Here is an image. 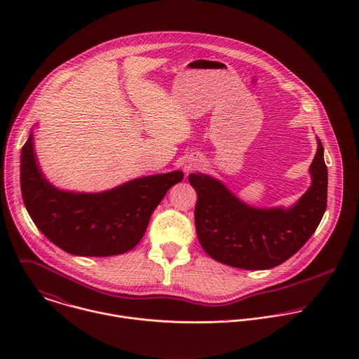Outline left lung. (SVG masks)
Here are the masks:
<instances>
[{
  "label": "left lung",
  "instance_id": "obj_1",
  "mask_svg": "<svg viewBox=\"0 0 359 359\" xmlns=\"http://www.w3.org/2000/svg\"><path fill=\"white\" fill-rule=\"evenodd\" d=\"M317 143L310 166L311 186L288 209L248 206L220 180L189 175L197 191L196 233L212 259L236 269L267 270L292 257L309 241L327 209L328 170L318 137Z\"/></svg>",
  "mask_w": 359,
  "mask_h": 359
}]
</instances>
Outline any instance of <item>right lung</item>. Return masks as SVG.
I'll use <instances>...</instances> for the list:
<instances>
[{
  "label": "right lung",
  "instance_id": "right-lung-1",
  "mask_svg": "<svg viewBox=\"0 0 359 359\" xmlns=\"http://www.w3.org/2000/svg\"><path fill=\"white\" fill-rule=\"evenodd\" d=\"M20 175L24 204L39 231L82 257H109L137 245L153 210L184 176L180 170L143 176L99 193L61 190L38 165L32 130L21 150Z\"/></svg>",
  "mask_w": 359,
  "mask_h": 359
}]
</instances>
